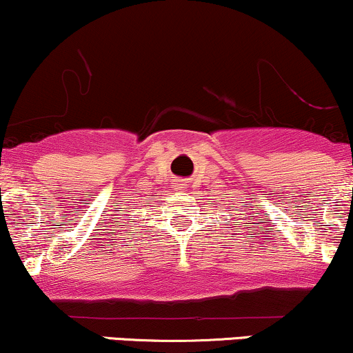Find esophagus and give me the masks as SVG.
<instances>
[{
	"label": "esophagus",
	"mask_w": 353,
	"mask_h": 353,
	"mask_svg": "<svg viewBox=\"0 0 353 353\" xmlns=\"http://www.w3.org/2000/svg\"><path fill=\"white\" fill-rule=\"evenodd\" d=\"M183 188H186V185H183V183H176L175 185V190H178V192H180V190H183Z\"/></svg>",
	"instance_id": "esophagus-1"
}]
</instances>
